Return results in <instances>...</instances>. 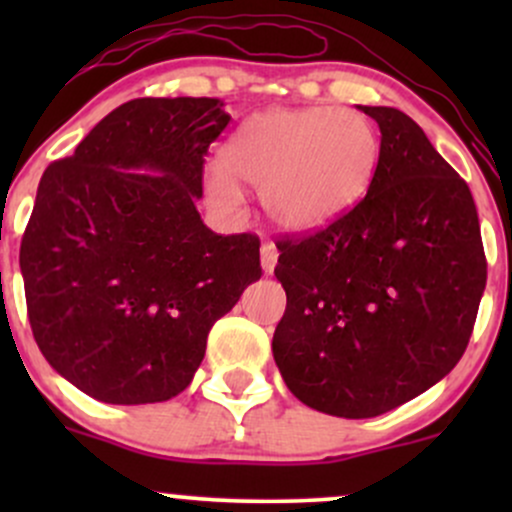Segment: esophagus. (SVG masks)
<instances>
[{
    "mask_svg": "<svg viewBox=\"0 0 512 512\" xmlns=\"http://www.w3.org/2000/svg\"><path fill=\"white\" fill-rule=\"evenodd\" d=\"M260 260H262V269L264 274H272L274 267H276V260H279V250H276L274 243H262L260 248Z\"/></svg>",
    "mask_w": 512,
    "mask_h": 512,
    "instance_id": "obj_1",
    "label": "esophagus"
}]
</instances>
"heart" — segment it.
Listing matches in <instances>:
<instances>
[{
	"instance_id": "obj_1",
	"label": "heart",
	"mask_w": 512,
	"mask_h": 512,
	"mask_svg": "<svg viewBox=\"0 0 512 512\" xmlns=\"http://www.w3.org/2000/svg\"><path fill=\"white\" fill-rule=\"evenodd\" d=\"M380 139L366 115L349 108H276L245 120L223 146L209 190L238 207L233 182L260 190L264 214L284 231H317L366 197Z\"/></svg>"
}]
</instances>
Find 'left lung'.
Masks as SVG:
<instances>
[{
  "instance_id": "1",
  "label": "left lung",
  "mask_w": 512,
  "mask_h": 512,
  "mask_svg": "<svg viewBox=\"0 0 512 512\" xmlns=\"http://www.w3.org/2000/svg\"><path fill=\"white\" fill-rule=\"evenodd\" d=\"M378 122L368 195L301 240H279L286 291L272 354L289 390L322 414L370 419L457 366L486 289L472 192L409 115Z\"/></svg>"
}]
</instances>
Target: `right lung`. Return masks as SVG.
I'll list each match as a JSON object with an SVG mask.
<instances>
[{
  "label": "right lung",
  "instance_id": "obj_1",
  "mask_svg": "<svg viewBox=\"0 0 512 512\" xmlns=\"http://www.w3.org/2000/svg\"><path fill=\"white\" fill-rule=\"evenodd\" d=\"M219 98H134L50 163L21 240L28 320L64 380L105 404L180 395L214 322L262 276L260 240L197 211Z\"/></svg>",
  "mask_w": 512,
  "mask_h": 512
}]
</instances>
